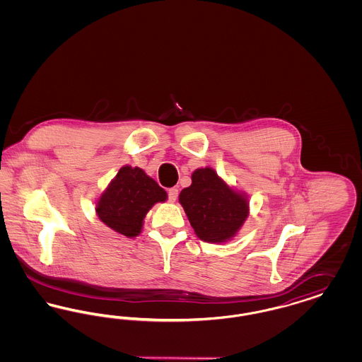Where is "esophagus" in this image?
<instances>
[{"label": "esophagus", "mask_w": 362, "mask_h": 362, "mask_svg": "<svg viewBox=\"0 0 362 362\" xmlns=\"http://www.w3.org/2000/svg\"><path fill=\"white\" fill-rule=\"evenodd\" d=\"M177 194H179V191H177V189H175V187L168 189V201L170 202H175L176 198H177Z\"/></svg>", "instance_id": "34e87169"}]
</instances>
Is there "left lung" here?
Segmentation results:
<instances>
[{"label": "left lung", "instance_id": "1", "mask_svg": "<svg viewBox=\"0 0 362 362\" xmlns=\"http://www.w3.org/2000/svg\"><path fill=\"white\" fill-rule=\"evenodd\" d=\"M191 186L182 189L179 202L201 240L223 243L236 235L248 217V202L226 186L211 168L192 173Z\"/></svg>", "mask_w": 362, "mask_h": 362}]
</instances>
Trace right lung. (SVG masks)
Instances as JSON below:
<instances>
[{
    "mask_svg": "<svg viewBox=\"0 0 362 362\" xmlns=\"http://www.w3.org/2000/svg\"><path fill=\"white\" fill-rule=\"evenodd\" d=\"M167 199L152 177L141 168L122 167L108 189L100 197L96 211L104 224L127 238L141 233L142 221L156 202Z\"/></svg>",
    "mask_w": 362,
    "mask_h": 362,
    "instance_id": "right-lung-1",
    "label": "right lung"
}]
</instances>
